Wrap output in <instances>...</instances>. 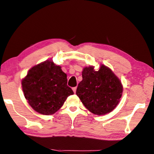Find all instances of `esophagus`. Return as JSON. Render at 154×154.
I'll list each match as a JSON object with an SVG mask.
<instances>
[{
	"instance_id": "obj_1",
	"label": "esophagus",
	"mask_w": 154,
	"mask_h": 154,
	"mask_svg": "<svg viewBox=\"0 0 154 154\" xmlns=\"http://www.w3.org/2000/svg\"><path fill=\"white\" fill-rule=\"evenodd\" d=\"M72 90H73L74 93L76 92V90H77V87H74V88H72Z\"/></svg>"
}]
</instances>
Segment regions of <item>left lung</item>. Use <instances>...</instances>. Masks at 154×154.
I'll list each match as a JSON object with an SVG mask.
<instances>
[{"mask_svg": "<svg viewBox=\"0 0 154 154\" xmlns=\"http://www.w3.org/2000/svg\"><path fill=\"white\" fill-rule=\"evenodd\" d=\"M82 78L76 94L88 110L100 116L116 108L123 88L111 69L105 65H101L98 71H94L93 66L85 67L82 71Z\"/></svg>", "mask_w": 154, "mask_h": 154, "instance_id": "obj_1", "label": "left lung"}]
</instances>
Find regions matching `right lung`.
Here are the masks:
<instances>
[{
	"instance_id": "obj_1",
	"label": "right lung",
	"mask_w": 154,
	"mask_h": 154,
	"mask_svg": "<svg viewBox=\"0 0 154 154\" xmlns=\"http://www.w3.org/2000/svg\"><path fill=\"white\" fill-rule=\"evenodd\" d=\"M24 96L38 113L51 115L62 107L73 91L67 85L66 74L51 61H45L30 69L22 82Z\"/></svg>"
}]
</instances>
